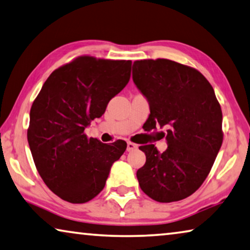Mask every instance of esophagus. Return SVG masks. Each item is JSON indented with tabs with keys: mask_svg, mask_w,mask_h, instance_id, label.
I'll return each instance as SVG.
<instances>
[{
	"mask_svg": "<svg viewBox=\"0 0 250 250\" xmlns=\"http://www.w3.org/2000/svg\"><path fill=\"white\" fill-rule=\"evenodd\" d=\"M138 148V146L136 144H133L131 141H128L126 142V151H133V150H136Z\"/></svg>",
	"mask_w": 250,
	"mask_h": 250,
	"instance_id": "obj_1",
	"label": "esophagus"
}]
</instances>
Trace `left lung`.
Wrapping results in <instances>:
<instances>
[{
  "label": "left lung",
  "mask_w": 250,
  "mask_h": 250,
  "mask_svg": "<svg viewBox=\"0 0 250 250\" xmlns=\"http://www.w3.org/2000/svg\"><path fill=\"white\" fill-rule=\"evenodd\" d=\"M132 79L149 101L148 130L167 128L165 152L154 145L139 146L146 153L137 171L140 188L159 203L185 199L203 185L223 145L215 91L199 71L168 59L134 61Z\"/></svg>",
  "instance_id": "1"
}]
</instances>
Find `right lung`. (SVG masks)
<instances>
[{"mask_svg": "<svg viewBox=\"0 0 250 250\" xmlns=\"http://www.w3.org/2000/svg\"><path fill=\"white\" fill-rule=\"evenodd\" d=\"M131 61L81 55L54 70L30 111L27 141L35 167L51 191L84 204L104 188L126 142L102 144L85 126L104 113L130 80Z\"/></svg>", "mask_w": 250, "mask_h": 250, "instance_id": "1", "label": "right lung"}]
</instances>
